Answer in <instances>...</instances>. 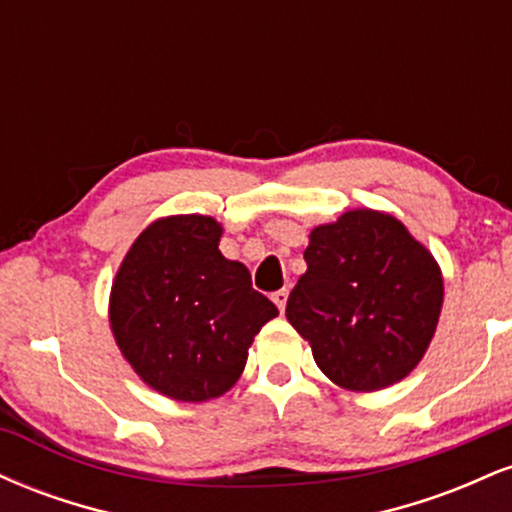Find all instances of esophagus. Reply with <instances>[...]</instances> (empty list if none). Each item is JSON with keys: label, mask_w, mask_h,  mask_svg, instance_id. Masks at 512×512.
Wrapping results in <instances>:
<instances>
[{"label": "esophagus", "mask_w": 512, "mask_h": 512, "mask_svg": "<svg viewBox=\"0 0 512 512\" xmlns=\"http://www.w3.org/2000/svg\"><path fill=\"white\" fill-rule=\"evenodd\" d=\"M272 301L276 303V308H279L281 313H284V308H286V301H289V291H286V289H281V291L272 293Z\"/></svg>", "instance_id": "obj_1"}]
</instances>
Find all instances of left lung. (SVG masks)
I'll use <instances>...</instances> for the list:
<instances>
[{
    "label": "left lung",
    "instance_id": "1",
    "mask_svg": "<svg viewBox=\"0 0 512 512\" xmlns=\"http://www.w3.org/2000/svg\"><path fill=\"white\" fill-rule=\"evenodd\" d=\"M308 272L286 317L317 368L344 390L373 392L419 366L443 305L438 262L395 216L346 211L310 231Z\"/></svg>",
    "mask_w": 512,
    "mask_h": 512
}]
</instances>
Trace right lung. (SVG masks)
I'll return each mask as SVG.
<instances>
[{"instance_id":"right-lung-1","label":"right lung","mask_w":512,"mask_h":512,"mask_svg":"<svg viewBox=\"0 0 512 512\" xmlns=\"http://www.w3.org/2000/svg\"><path fill=\"white\" fill-rule=\"evenodd\" d=\"M211 216H168L146 226L110 291V327L134 373L178 402L231 390L276 305L252 289L245 264L219 250Z\"/></svg>"}]
</instances>
